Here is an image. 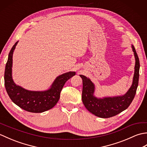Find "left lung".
Masks as SVG:
<instances>
[{"label": "left lung", "instance_id": "1", "mask_svg": "<svg viewBox=\"0 0 147 147\" xmlns=\"http://www.w3.org/2000/svg\"><path fill=\"white\" fill-rule=\"evenodd\" d=\"M135 59V72L132 85L127 92L123 95L104 96L98 98L94 95L95 86L89 78L80 75L83 80L82 101L86 109L93 114L99 117H111L126 110L135 97L138 85L140 61L135 49L131 45Z\"/></svg>", "mask_w": 147, "mask_h": 147}]
</instances>
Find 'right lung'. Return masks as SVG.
Returning a JSON list of instances; mask_svg holds the SVG:
<instances>
[{"mask_svg": "<svg viewBox=\"0 0 147 147\" xmlns=\"http://www.w3.org/2000/svg\"><path fill=\"white\" fill-rule=\"evenodd\" d=\"M18 41L12 47L8 55L4 73L5 87L11 100L20 108L33 113H41L54 107L60 98L65 83L76 74L69 71L57 76L51 87L44 91H32L16 85L12 79V55Z\"/></svg>", "mask_w": 147, "mask_h": 147, "instance_id": "1", "label": "right lung"}]
</instances>
